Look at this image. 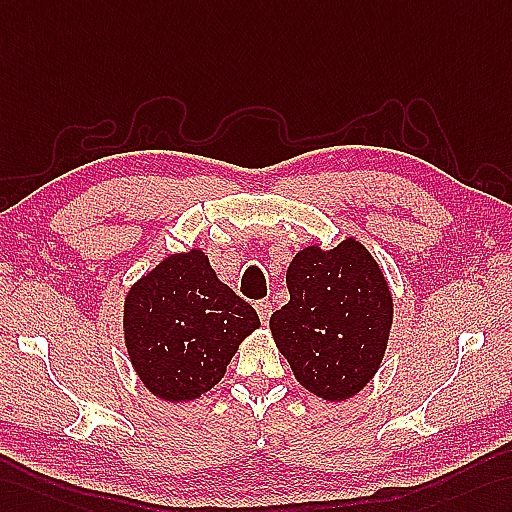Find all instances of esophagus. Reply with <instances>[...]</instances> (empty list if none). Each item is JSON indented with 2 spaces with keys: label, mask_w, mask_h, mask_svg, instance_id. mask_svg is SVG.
I'll return each mask as SVG.
<instances>
[{
  "label": "esophagus",
  "mask_w": 512,
  "mask_h": 512,
  "mask_svg": "<svg viewBox=\"0 0 512 512\" xmlns=\"http://www.w3.org/2000/svg\"><path fill=\"white\" fill-rule=\"evenodd\" d=\"M256 310H258L260 321L269 323V317H271V302H269V299H260V302H256Z\"/></svg>",
  "instance_id": "esophagus-1"
}]
</instances>
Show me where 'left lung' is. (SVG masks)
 I'll list each match as a JSON object with an SVG mask.
<instances>
[{"mask_svg": "<svg viewBox=\"0 0 512 512\" xmlns=\"http://www.w3.org/2000/svg\"><path fill=\"white\" fill-rule=\"evenodd\" d=\"M291 299L269 328L297 382L328 402L356 395L378 371L393 299L367 247L345 239L302 249L286 271Z\"/></svg>", "mask_w": 512, "mask_h": 512, "instance_id": "1", "label": "left lung"}]
</instances>
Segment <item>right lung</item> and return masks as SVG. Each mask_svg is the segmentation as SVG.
<instances>
[{
  "label": "right lung",
  "mask_w": 512,
  "mask_h": 512,
  "mask_svg": "<svg viewBox=\"0 0 512 512\" xmlns=\"http://www.w3.org/2000/svg\"><path fill=\"white\" fill-rule=\"evenodd\" d=\"M256 310L219 282L199 249L173 254L136 282L123 308L132 365L160 400L186 402L223 378Z\"/></svg>",
  "instance_id": "obj_1"
}]
</instances>
